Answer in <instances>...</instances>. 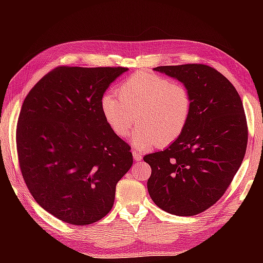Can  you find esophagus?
I'll use <instances>...</instances> for the list:
<instances>
[{
    "label": "esophagus",
    "instance_id": "esophagus-1",
    "mask_svg": "<svg viewBox=\"0 0 263 263\" xmlns=\"http://www.w3.org/2000/svg\"><path fill=\"white\" fill-rule=\"evenodd\" d=\"M132 155H133V160H135V161H140V160L142 159L141 154H140L139 152H138V151H133Z\"/></svg>",
    "mask_w": 263,
    "mask_h": 263
}]
</instances>
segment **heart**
Segmentation results:
<instances>
[{
	"label": "heart",
	"mask_w": 263,
	"mask_h": 263,
	"mask_svg": "<svg viewBox=\"0 0 263 263\" xmlns=\"http://www.w3.org/2000/svg\"><path fill=\"white\" fill-rule=\"evenodd\" d=\"M118 94L108 92L102 97V114L118 137H126L139 122L141 126L132 135V144L138 149L169 145L189 122L191 95L179 81L138 72L122 83Z\"/></svg>",
	"instance_id": "heart-1"
}]
</instances>
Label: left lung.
Here are the masks:
<instances>
[{"label": "left lung", "instance_id": "obj_1", "mask_svg": "<svg viewBox=\"0 0 263 263\" xmlns=\"http://www.w3.org/2000/svg\"><path fill=\"white\" fill-rule=\"evenodd\" d=\"M154 70L189 89L191 114L184 131L166 149L147 154L152 201L176 216L212 206L232 182L246 153L247 122L238 91L206 65L160 66Z\"/></svg>", "mask_w": 263, "mask_h": 263}]
</instances>
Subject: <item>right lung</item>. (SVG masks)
<instances>
[{
  "instance_id": "add662e5",
  "label": "right lung",
  "mask_w": 263,
  "mask_h": 263,
  "mask_svg": "<svg viewBox=\"0 0 263 263\" xmlns=\"http://www.w3.org/2000/svg\"><path fill=\"white\" fill-rule=\"evenodd\" d=\"M123 67H58L22 105L16 142L22 175L39 205L72 225L109 213L116 185L131 168L130 146L111 131L101 110Z\"/></svg>"
}]
</instances>
